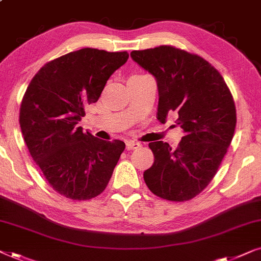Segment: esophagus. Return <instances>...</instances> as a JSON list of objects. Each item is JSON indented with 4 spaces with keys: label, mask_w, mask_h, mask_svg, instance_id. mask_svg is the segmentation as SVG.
<instances>
[{
    "label": "esophagus",
    "mask_w": 261,
    "mask_h": 261,
    "mask_svg": "<svg viewBox=\"0 0 261 261\" xmlns=\"http://www.w3.org/2000/svg\"><path fill=\"white\" fill-rule=\"evenodd\" d=\"M141 146L140 142H135V141H127L126 142V148L128 149V151H130V149H137Z\"/></svg>",
    "instance_id": "1"
}]
</instances>
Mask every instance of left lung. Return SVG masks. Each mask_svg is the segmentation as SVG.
<instances>
[{
  "mask_svg": "<svg viewBox=\"0 0 261 261\" xmlns=\"http://www.w3.org/2000/svg\"><path fill=\"white\" fill-rule=\"evenodd\" d=\"M130 57L155 77L156 119L164 123L169 113H176L184 130L176 149L167 142H149L154 163L144 172L145 183L160 198L190 201L215 177L233 139V95L219 71L194 53L162 45Z\"/></svg>",
  "mask_w": 261,
  "mask_h": 261,
  "instance_id": "8db88e82",
  "label": "left lung"
}]
</instances>
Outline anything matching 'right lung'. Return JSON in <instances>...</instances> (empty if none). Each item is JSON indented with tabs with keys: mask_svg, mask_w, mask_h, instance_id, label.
I'll return each mask as SVG.
<instances>
[{
	"mask_svg": "<svg viewBox=\"0 0 261 261\" xmlns=\"http://www.w3.org/2000/svg\"><path fill=\"white\" fill-rule=\"evenodd\" d=\"M128 57L90 47L70 52L46 63L24 92L19 116L24 142L48 184L66 198L102 194L124 151L123 141L101 140L78 122Z\"/></svg>",
	"mask_w": 261,
	"mask_h": 261,
	"instance_id": "right-lung-1",
	"label": "right lung"
}]
</instances>
